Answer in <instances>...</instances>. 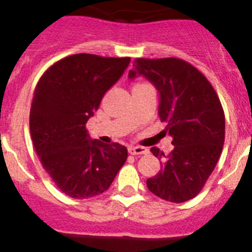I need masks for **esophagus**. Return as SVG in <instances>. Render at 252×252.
Returning <instances> with one entry per match:
<instances>
[{"instance_id":"1","label":"esophagus","mask_w":252,"mask_h":252,"mask_svg":"<svg viewBox=\"0 0 252 252\" xmlns=\"http://www.w3.org/2000/svg\"><path fill=\"white\" fill-rule=\"evenodd\" d=\"M128 153L131 155H144V154H148V149L141 148V146H130Z\"/></svg>"}]
</instances>
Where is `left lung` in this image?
Segmentation results:
<instances>
[{
    "mask_svg": "<svg viewBox=\"0 0 252 252\" xmlns=\"http://www.w3.org/2000/svg\"><path fill=\"white\" fill-rule=\"evenodd\" d=\"M145 77L159 92V117L174 149L164 155L160 171L146 180L149 190L161 199L183 203L194 198L206 184L221 157L224 142V113L217 93L197 68L178 58L133 62L128 78ZM161 164V161H160Z\"/></svg>",
    "mask_w": 252,
    "mask_h": 252,
    "instance_id": "obj_1",
    "label": "left lung"
}]
</instances>
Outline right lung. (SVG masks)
Returning a JSON list of instances; mask_svg holds the SVG:
<instances>
[{"label":"right lung","mask_w":252,"mask_h":252,"mask_svg":"<svg viewBox=\"0 0 252 252\" xmlns=\"http://www.w3.org/2000/svg\"><path fill=\"white\" fill-rule=\"evenodd\" d=\"M130 60L70 55L53 64L37 82L30 110L31 139L43 168L69 197L86 199L106 192L127 159L124 145L91 139L86 124Z\"/></svg>","instance_id":"right-lung-1"}]
</instances>
